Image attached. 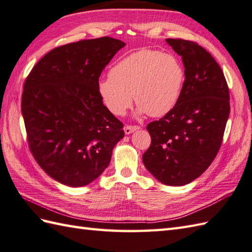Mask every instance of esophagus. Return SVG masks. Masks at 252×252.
Here are the masks:
<instances>
[{
    "label": "esophagus",
    "instance_id": "1",
    "mask_svg": "<svg viewBox=\"0 0 252 252\" xmlns=\"http://www.w3.org/2000/svg\"><path fill=\"white\" fill-rule=\"evenodd\" d=\"M138 129H140V127L136 126V125H126V126L124 127V131H125L126 135H129V133H131V132H133V131H136V130H138Z\"/></svg>",
    "mask_w": 252,
    "mask_h": 252
}]
</instances>
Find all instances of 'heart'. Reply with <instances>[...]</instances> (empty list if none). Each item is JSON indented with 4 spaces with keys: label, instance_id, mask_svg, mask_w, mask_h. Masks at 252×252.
Instances as JSON below:
<instances>
[{
    "label": "heart",
    "instance_id": "obj_1",
    "mask_svg": "<svg viewBox=\"0 0 252 252\" xmlns=\"http://www.w3.org/2000/svg\"><path fill=\"white\" fill-rule=\"evenodd\" d=\"M186 71L177 56L153 49L129 54L112 66L109 77L98 83V93L112 114L123 116L132 104L139 113L159 117L175 107Z\"/></svg>",
    "mask_w": 252,
    "mask_h": 252
}]
</instances>
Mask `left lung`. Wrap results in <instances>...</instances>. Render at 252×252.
I'll return each instance as SVG.
<instances>
[{
	"instance_id": "left-lung-1",
	"label": "left lung",
	"mask_w": 252,
	"mask_h": 252,
	"mask_svg": "<svg viewBox=\"0 0 252 252\" xmlns=\"http://www.w3.org/2000/svg\"><path fill=\"white\" fill-rule=\"evenodd\" d=\"M166 42L182 57L186 80L175 107L148 124L151 145L142 159L159 182L180 187L202 175L219 152L230 93L220 65L205 48L181 38Z\"/></svg>"
}]
</instances>
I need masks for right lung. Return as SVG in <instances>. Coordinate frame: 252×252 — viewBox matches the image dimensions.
<instances>
[{"mask_svg": "<svg viewBox=\"0 0 252 252\" xmlns=\"http://www.w3.org/2000/svg\"><path fill=\"white\" fill-rule=\"evenodd\" d=\"M124 46L109 36L65 44L27 76L21 112L29 149L41 168L64 186L97 179L125 135L98 93L100 74Z\"/></svg>", "mask_w": 252, "mask_h": 252, "instance_id": "add662e5", "label": "right lung"}]
</instances>
